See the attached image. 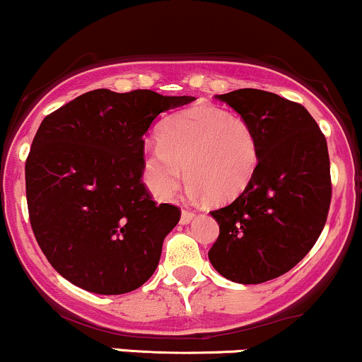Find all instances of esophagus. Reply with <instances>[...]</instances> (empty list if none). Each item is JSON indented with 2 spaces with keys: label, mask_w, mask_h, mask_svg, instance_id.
<instances>
[{
  "label": "esophagus",
  "mask_w": 362,
  "mask_h": 362,
  "mask_svg": "<svg viewBox=\"0 0 362 362\" xmlns=\"http://www.w3.org/2000/svg\"><path fill=\"white\" fill-rule=\"evenodd\" d=\"M194 218V214L193 212H189V210H182L181 212V224L182 226H186V224H189V222H192Z\"/></svg>",
  "instance_id": "34e87169"
}]
</instances>
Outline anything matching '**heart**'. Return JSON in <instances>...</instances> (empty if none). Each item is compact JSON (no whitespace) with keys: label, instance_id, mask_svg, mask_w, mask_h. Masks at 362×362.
Here are the masks:
<instances>
[{"label":"heart","instance_id":"heart-1","mask_svg":"<svg viewBox=\"0 0 362 362\" xmlns=\"http://www.w3.org/2000/svg\"><path fill=\"white\" fill-rule=\"evenodd\" d=\"M258 157L257 133L245 117L200 105L169 117L159 138L145 141L141 164L157 198L173 197L186 170L192 197L224 203L245 192Z\"/></svg>","mask_w":362,"mask_h":362}]
</instances>
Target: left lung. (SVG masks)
Returning <instances> with one entry per match:
<instances>
[{
	"mask_svg": "<svg viewBox=\"0 0 362 362\" xmlns=\"http://www.w3.org/2000/svg\"><path fill=\"white\" fill-rule=\"evenodd\" d=\"M257 133L259 157L245 192L214 210L218 238L209 259L238 284L277 279L310 253L330 209L327 140L306 107L258 88L215 95Z\"/></svg>",
	"mask_w": 362,
	"mask_h": 362,
	"instance_id": "8db88e82",
	"label": "left lung"
}]
</instances>
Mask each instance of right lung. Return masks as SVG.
<instances>
[{
    "mask_svg": "<svg viewBox=\"0 0 362 362\" xmlns=\"http://www.w3.org/2000/svg\"><path fill=\"white\" fill-rule=\"evenodd\" d=\"M194 97L97 88L44 117L25 162L30 226L52 269L112 296L144 286L181 212L141 182L144 135Z\"/></svg>",
    "mask_w": 362,
    "mask_h": 362,
    "instance_id": "1",
    "label": "right lung"
}]
</instances>
